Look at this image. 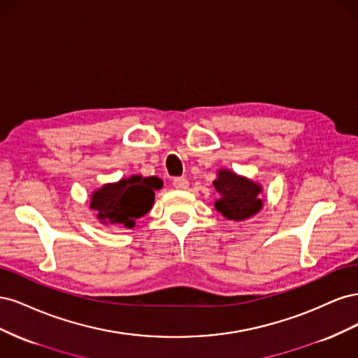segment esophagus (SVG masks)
<instances>
[{
	"label": "esophagus",
	"mask_w": 358,
	"mask_h": 358,
	"mask_svg": "<svg viewBox=\"0 0 358 358\" xmlns=\"http://www.w3.org/2000/svg\"><path fill=\"white\" fill-rule=\"evenodd\" d=\"M189 185V182L187 180V178H175L173 179V187L176 189H187Z\"/></svg>",
	"instance_id": "obj_1"
}]
</instances>
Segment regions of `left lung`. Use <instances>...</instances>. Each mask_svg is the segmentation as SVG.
<instances>
[{
    "label": "left lung",
    "instance_id": "obj_1",
    "mask_svg": "<svg viewBox=\"0 0 358 358\" xmlns=\"http://www.w3.org/2000/svg\"><path fill=\"white\" fill-rule=\"evenodd\" d=\"M213 187L221 194V199L215 203V208L225 218L242 221L262 209L263 201L258 199L262 188L251 180L236 176L233 171L221 170L218 179L213 182Z\"/></svg>",
    "mask_w": 358,
    "mask_h": 358
}]
</instances>
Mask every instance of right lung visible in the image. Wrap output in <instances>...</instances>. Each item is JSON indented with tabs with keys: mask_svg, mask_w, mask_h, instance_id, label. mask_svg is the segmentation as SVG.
<instances>
[{
	"mask_svg": "<svg viewBox=\"0 0 358 358\" xmlns=\"http://www.w3.org/2000/svg\"><path fill=\"white\" fill-rule=\"evenodd\" d=\"M162 182L158 178L131 176L117 183L104 185L92 194L91 208L99 212L104 224H116L131 229L134 220L149 212L154 204V189Z\"/></svg>",
	"mask_w": 358,
	"mask_h": 358,
	"instance_id": "add662e5",
	"label": "right lung"
}]
</instances>
